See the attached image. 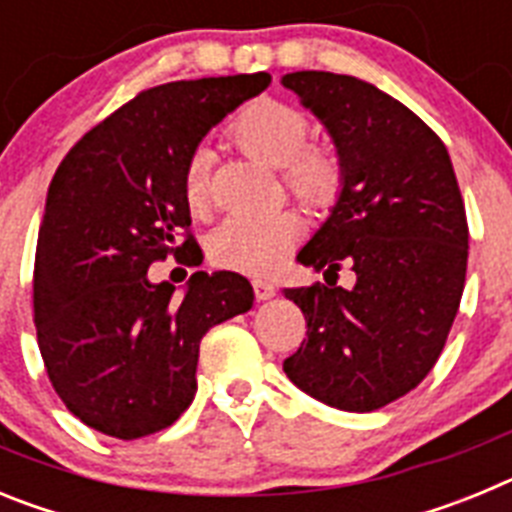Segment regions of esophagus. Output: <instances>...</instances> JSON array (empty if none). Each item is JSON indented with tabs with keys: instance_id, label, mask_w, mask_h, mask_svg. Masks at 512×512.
<instances>
[{
	"instance_id": "esophagus-1",
	"label": "esophagus",
	"mask_w": 512,
	"mask_h": 512,
	"mask_svg": "<svg viewBox=\"0 0 512 512\" xmlns=\"http://www.w3.org/2000/svg\"><path fill=\"white\" fill-rule=\"evenodd\" d=\"M253 292H256V300L266 302V300H271V297H274V292H277V289H274V284H271V282L256 279V282H253Z\"/></svg>"
}]
</instances>
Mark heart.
<instances>
[{"label":"heart","instance_id":"obj_1","mask_svg":"<svg viewBox=\"0 0 512 512\" xmlns=\"http://www.w3.org/2000/svg\"><path fill=\"white\" fill-rule=\"evenodd\" d=\"M238 146L264 164L284 171V182L300 200L325 205L341 184L338 161L328 151L307 148L310 122L300 110L277 99H256L235 117ZM184 197L194 212L210 205V153L189 156L184 166ZM300 217L279 210L266 215H233L210 235V259L217 266L243 274H269L300 238Z\"/></svg>","mask_w":512,"mask_h":512}]
</instances>
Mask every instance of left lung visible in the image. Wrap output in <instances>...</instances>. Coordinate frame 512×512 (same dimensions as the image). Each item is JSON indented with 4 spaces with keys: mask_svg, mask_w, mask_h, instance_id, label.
<instances>
[{
    "mask_svg": "<svg viewBox=\"0 0 512 512\" xmlns=\"http://www.w3.org/2000/svg\"><path fill=\"white\" fill-rule=\"evenodd\" d=\"M333 140L341 189L297 253L328 284L284 289L307 338L284 372L315 400L372 413L433 369L459 310L469 228L454 166L415 112L369 81L328 71L282 76ZM357 274L338 288L337 269Z\"/></svg>",
    "mask_w": 512,
    "mask_h": 512,
    "instance_id": "8db88e82",
    "label": "left lung"
}]
</instances>
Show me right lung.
Here are the masks:
<instances>
[{
	"label": "right lung",
	"instance_id": "obj_1",
	"mask_svg": "<svg viewBox=\"0 0 512 512\" xmlns=\"http://www.w3.org/2000/svg\"><path fill=\"white\" fill-rule=\"evenodd\" d=\"M271 76L171 81L122 104L69 151L38 233L33 307L45 369L66 408L104 436L164 431L197 392L200 341L253 307L235 271H194L182 297L148 279L174 253L200 264L184 166Z\"/></svg>",
	"mask_w": 512,
	"mask_h": 512
}]
</instances>
